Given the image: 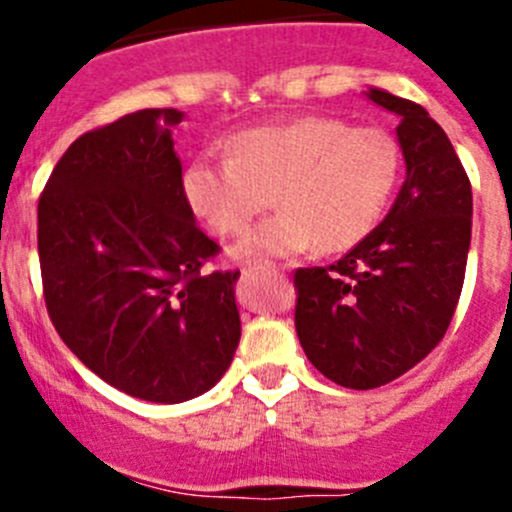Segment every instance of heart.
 I'll return each instance as SVG.
<instances>
[{
    "label": "heart",
    "instance_id": "b5f03b06",
    "mask_svg": "<svg viewBox=\"0 0 512 512\" xmlns=\"http://www.w3.org/2000/svg\"><path fill=\"white\" fill-rule=\"evenodd\" d=\"M230 158H195L183 195L218 237H237L275 205L280 213L250 232L240 257H285L317 247L359 245L384 215L401 173V148L376 126L302 116L230 138Z\"/></svg>",
    "mask_w": 512,
    "mask_h": 512
}]
</instances>
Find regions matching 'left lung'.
<instances>
[{"mask_svg": "<svg viewBox=\"0 0 512 512\" xmlns=\"http://www.w3.org/2000/svg\"><path fill=\"white\" fill-rule=\"evenodd\" d=\"M366 96L399 116V198L342 260L294 270L304 354L356 391L399 379L441 342L461 297L473 223L471 180L443 128L409 98Z\"/></svg>", "mask_w": 512, "mask_h": 512, "instance_id": "obj_1", "label": "left lung"}]
</instances>
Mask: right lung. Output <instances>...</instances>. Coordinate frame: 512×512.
<instances>
[{
	"label": "right lung",
	"mask_w": 512,
	"mask_h": 512,
	"mask_svg": "<svg viewBox=\"0 0 512 512\" xmlns=\"http://www.w3.org/2000/svg\"><path fill=\"white\" fill-rule=\"evenodd\" d=\"M175 108L84 133L39 198L44 302L59 337L113 389L180 404L213 389L240 342V270L195 225L173 151Z\"/></svg>",
	"instance_id": "right-lung-1"
}]
</instances>
